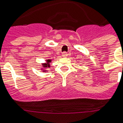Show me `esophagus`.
Listing matches in <instances>:
<instances>
[{
  "mask_svg": "<svg viewBox=\"0 0 123 123\" xmlns=\"http://www.w3.org/2000/svg\"><path fill=\"white\" fill-rule=\"evenodd\" d=\"M67 55H68V54H67V52H63V53H62V56L63 57H66V56H67Z\"/></svg>",
  "mask_w": 123,
  "mask_h": 123,
  "instance_id": "esophagus-1",
  "label": "esophagus"
}]
</instances>
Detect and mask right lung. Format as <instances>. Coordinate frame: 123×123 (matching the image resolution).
I'll return each mask as SVG.
<instances>
[{
    "instance_id": "right-lung-1",
    "label": "right lung",
    "mask_w": 123,
    "mask_h": 123,
    "mask_svg": "<svg viewBox=\"0 0 123 123\" xmlns=\"http://www.w3.org/2000/svg\"><path fill=\"white\" fill-rule=\"evenodd\" d=\"M51 62V60H46V62H47V64L46 63H45V64H43V67L44 68H46V67H49L50 65H49V63Z\"/></svg>"
}]
</instances>
